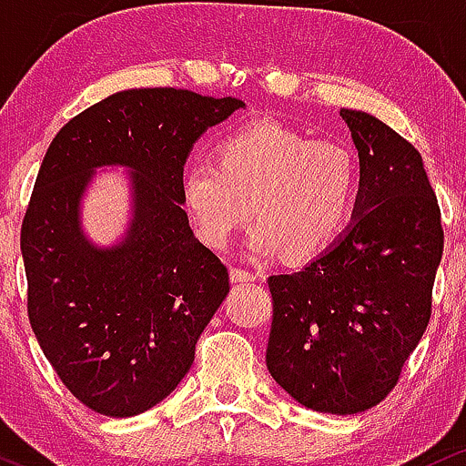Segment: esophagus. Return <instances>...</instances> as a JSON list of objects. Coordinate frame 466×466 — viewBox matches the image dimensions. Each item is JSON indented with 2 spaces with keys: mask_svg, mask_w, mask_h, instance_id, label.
<instances>
[{
  "mask_svg": "<svg viewBox=\"0 0 466 466\" xmlns=\"http://www.w3.org/2000/svg\"><path fill=\"white\" fill-rule=\"evenodd\" d=\"M231 279L247 284V281H255V275L247 268H231Z\"/></svg>",
  "mask_w": 466,
  "mask_h": 466,
  "instance_id": "34e87169",
  "label": "esophagus"
}]
</instances>
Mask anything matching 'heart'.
I'll list each match as a JSON object with an SVG mask.
<instances>
[{
	"label": "heart",
	"instance_id": "1",
	"mask_svg": "<svg viewBox=\"0 0 466 466\" xmlns=\"http://www.w3.org/2000/svg\"><path fill=\"white\" fill-rule=\"evenodd\" d=\"M180 193L207 247L227 248L253 216L255 253H281L301 264L352 224L360 167L357 151L341 140H315L277 120H255L219 140L216 160H189Z\"/></svg>",
	"mask_w": 466,
	"mask_h": 466
}]
</instances>
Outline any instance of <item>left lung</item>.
Returning a JSON list of instances; mask_svg holds the SVG:
<instances>
[{
    "mask_svg": "<svg viewBox=\"0 0 466 466\" xmlns=\"http://www.w3.org/2000/svg\"><path fill=\"white\" fill-rule=\"evenodd\" d=\"M341 116L360 160L357 218L299 273L268 277L266 365L297 402L346 416L388 399L425 334L444 231L414 145L365 112Z\"/></svg>",
    "mask_w": 466,
    "mask_h": 466,
    "instance_id": "8db88e82",
    "label": "left lung"
}]
</instances>
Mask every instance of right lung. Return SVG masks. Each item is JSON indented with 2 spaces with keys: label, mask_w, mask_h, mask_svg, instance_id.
Listing matches in <instances>:
<instances>
[{
  "label": "right lung",
  "mask_w": 466,
  "mask_h": 466,
  "mask_svg": "<svg viewBox=\"0 0 466 466\" xmlns=\"http://www.w3.org/2000/svg\"><path fill=\"white\" fill-rule=\"evenodd\" d=\"M239 98L174 87L112 94L61 127L22 224L28 319L61 383L109 418L147 411L189 372L196 343L228 292V270L182 211V167ZM135 169V222L94 249L77 200L94 166Z\"/></svg>",
  "instance_id": "add662e5"
}]
</instances>
